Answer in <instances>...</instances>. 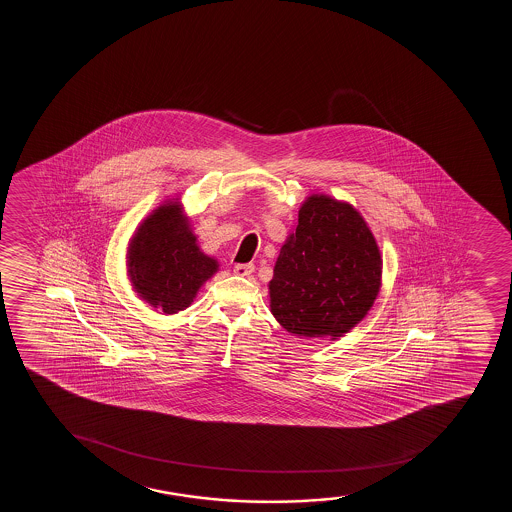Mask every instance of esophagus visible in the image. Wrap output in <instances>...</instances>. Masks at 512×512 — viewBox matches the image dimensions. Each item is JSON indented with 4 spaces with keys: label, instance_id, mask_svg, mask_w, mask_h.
<instances>
[{
    "label": "esophagus",
    "instance_id": "esophagus-1",
    "mask_svg": "<svg viewBox=\"0 0 512 512\" xmlns=\"http://www.w3.org/2000/svg\"><path fill=\"white\" fill-rule=\"evenodd\" d=\"M254 271L253 263H237L234 266L235 275H239V277H247V275H251Z\"/></svg>",
    "mask_w": 512,
    "mask_h": 512
}]
</instances>
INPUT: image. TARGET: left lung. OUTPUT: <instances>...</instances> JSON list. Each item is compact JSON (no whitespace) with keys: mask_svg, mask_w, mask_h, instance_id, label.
Segmentation results:
<instances>
[{"mask_svg":"<svg viewBox=\"0 0 512 512\" xmlns=\"http://www.w3.org/2000/svg\"><path fill=\"white\" fill-rule=\"evenodd\" d=\"M381 270L379 247L360 213L312 194L273 270L271 312L288 333L335 340L371 309Z\"/></svg>","mask_w":512,"mask_h":512,"instance_id":"obj_1","label":"left lung"}]
</instances>
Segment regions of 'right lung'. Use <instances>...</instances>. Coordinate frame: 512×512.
I'll use <instances>...</instances> for the list:
<instances>
[{
    "instance_id": "right-lung-1",
    "label": "right lung",
    "mask_w": 512,
    "mask_h": 512,
    "mask_svg": "<svg viewBox=\"0 0 512 512\" xmlns=\"http://www.w3.org/2000/svg\"><path fill=\"white\" fill-rule=\"evenodd\" d=\"M217 261L201 253L179 203L160 206L141 224L128 249V271L141 299L165 314L183 311Z\"/></svg>"
}]
</instances>
